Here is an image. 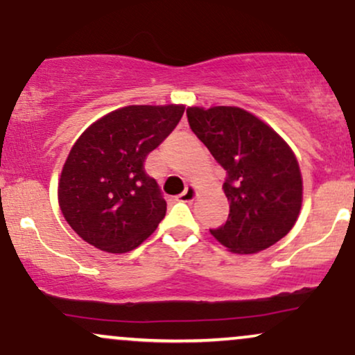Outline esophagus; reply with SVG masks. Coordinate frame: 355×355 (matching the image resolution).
I'll return each instance as SVG.
<instances>
[{"mask_svg":"<svg viewBox=\"0 0 355 355\" xmlns=\"http://www.w3.org/2000/svg\"><path fill=\"white\" fill-rule=\"evenodd\" d=\"M195 197H197V190H195V187H187V189L178 195V198H180L182 202H191Z\"/></svg>","mask_w":355,"mask_h":355,"instance_id":"1","label":"esophagus"}]
</instances>
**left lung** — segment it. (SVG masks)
<instances>
[{"mask_svg": "<svg viewBox=\"0 0 355 355\" xmlns=\"http://www.w3.org/2000/svg\"><path fill=\"white\" fill-rule=\"evenodd\" d=\"M187 118L227 173L223 191L230 214L210 234L235 254H255L284 239L302 205V177L288 145L237 107H191Z\"/></svg>", "mask_w": 355, "mask_h": 355, "instance_id": "1", "label": "left lung"}]
</instances>
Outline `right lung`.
<instances>
[{"mask_svg": "<svg viewBox=\"0 0 355 355\" xmlns=\"http://www.w3.org/2000/svg\"><path fill=\"white\" fill-rule=\"evenodd\" d=\"M182 105H132L100 118L73 145L58 183L63 217L85 242L125 254L148 239L166 202L145 160L178 125Z\"/></svg>", "mask_w": 355, "mask_h": 355, "instance_id": "right-lung-1", "label": "right lung"}]
</instances>
